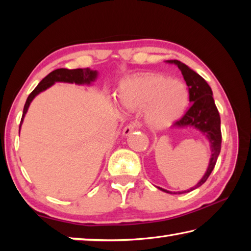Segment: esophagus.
<instances>
[{
    "label": "esophagus",
    "instance_id": "34e87169",
    "mask_svg": "<svg viewBox=\"0 0 251 251\" xmlns=\"http://www.w3.org/2000/svg\"><path fill=\"white\" fill-rule=\"evenodd\" d=\"M137 126H138V125L136 124V123H130V124L126 125V126L124 127V129H123V135H124V136H128V135L131 133V131L137 128Z\"/></svg>",
    "mask_w": 251,
    "mask_h": 251
}]
</instances>
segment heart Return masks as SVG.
I'll return each instance as SVG.
<instances>
[{"instance_id":"heart-1","label":"heart","mask_w":251,"mask_h":251,"mask_svg":"<svg viewBox=\"0 0 251 251\" xmlns=\"http://www.w3.org/2000/svg\"><path fill=\"white\" fill-rule=\"evenodd\" d=\"M188 91L184 83L163 74H145L123 82L118 92L122 106L128 110L145 109L151 126L171 125L185 112Z\"/></svg>"}]
</instances>
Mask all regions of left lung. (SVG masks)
Instances as JSON below:
<instances>
[{
  "instance_id": "8db88e82",
  "label": "left lung",
  "mask_w": 251,
  "mask_h": 251,
  "mask_svg": "<svg viewBox=\"0 0 251 251\" xmlns=\"http://www.w3.org/2000/svg\"><path fill=\"white\" fill-rule=\"evenodd\" d=\"M167 63L175 64L180 70L184 79L188 86L189 93V101L192 103L189 109L187 110L186 114L180 120L175 122L174 126L176 127H187L192 126L198 129L199 131L206 136L208 141L210 143L211 157L208 165L207 172L205 175L199 180L198 184L192 187L185 192H169V190L163 189L158 187L160 190L168 194H182L188 193L192 190L201 187L205 182L208 177L215 168L216 161L219 156L220 148H222V130H220V116L217 107L215 105L214 97H212V91L209 85L203 79L201 75L197 74L196 72L189 69L188 66L177 59H171Z\"/></svg>"
}]
</instances>
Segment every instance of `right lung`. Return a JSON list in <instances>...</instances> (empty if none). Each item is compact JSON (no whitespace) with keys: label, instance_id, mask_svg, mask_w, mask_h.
<instances>
[{"label":"right lung","instance_id":"add662e5","mask_svg":"<svg viewBox=\"0 0 251 251\" xmlns=\"http://www.w3.org/2000/svg\"><path fill=\"white\" fill-rule=\"evenodd\" d=\"M97 77V72L93 71L91 69H76V70H67V69H57L45 76V77L41 80L40 84L34 88V91L28 95L26 101H25L24 109H23V115L22 120H21L20 128L21 125L23 123V118L26 114L28 106L31 104L34 97L37 94H40L41 92L48 90L49 87L52 86L54 83L56 82H64V83H75L78 85L82 84H87L90 85L92 82H94Z\"/></svg>","mask_w":251,"mask_h":251}]
</instances>
